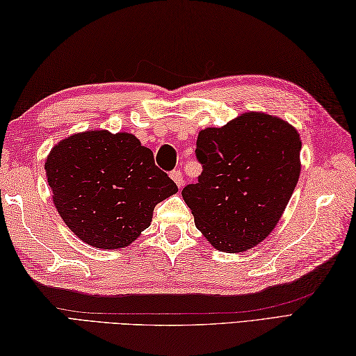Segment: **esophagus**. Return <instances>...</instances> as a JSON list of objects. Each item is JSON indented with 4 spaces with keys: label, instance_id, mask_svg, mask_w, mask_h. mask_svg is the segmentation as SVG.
Masks as SVG:
<instances>
[{
    "label": "esophagus",
    "instance_id": "1",
    "mask_svg": "<svg viewBox=\"0 0 356 356\" xmlns=\"http://www.w3.org/2000/svg\"><path fill=\"white\" fill-rule=\"evenodd\" d=\"M170 177L174 180V182H176V185L179 186V190L184 186L185 180H184V176H182V171H180V170H172L170 172Z\"/></svg>",
    "mask_w": 356,
    "mask_h": 356
}]
</instances>
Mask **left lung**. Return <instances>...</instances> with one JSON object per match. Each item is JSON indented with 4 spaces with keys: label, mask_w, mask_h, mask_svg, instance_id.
Returning <instances> with one entry per match:
<instances>
[{
    "label": "left lung",
    "mask_w": 356,
    "mask_h": 356,
    "mask_svg": "<svg viewBox=\"0 0 356 356\" xmlns=\"http://www.w3.org/2000/svg\"><path fill=\"white\" fill-rule=\"evenodd\" d=\"M197 184L182 190L197 229L218 251L243 252L275 228L300 177V134L283 119L243 113L199 133Z\"/></svg>",
    "instance_id": "left-lung-1"
}]
</instances>
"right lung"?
Instances as JSON below:
<instances>
[{
  "instance_id": "right-lung-1",
  "label": "right lung",
  "mask_w": 356,
  "mask_h": 356,
  "mask_svg": "<svg viewBox=\"0 0 356 356\" xmlns=\"http://www.w3.org/2000/svg\"><path fill=\"white\" fill-rule=\"evenodd\" d=\"M45 174L65 225L99 249L133 243L157 203L179 191L130 133L73 134L50 151Z\"/></svg>"
}]
</instances>
